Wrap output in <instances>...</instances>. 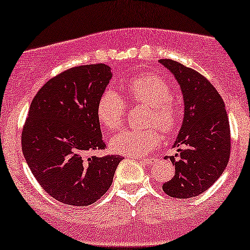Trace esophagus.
I'll return each instance as SVG.
<instances>
[{"label": "esophagus", "mask_w": 250, "mask_h": 250, "mask_svg": "<svg viewBox=\"0 0 250 250\" xmlns=\"http://www.w3.org/2000/svg\"><path fill=\"white\" fill-rule=\"evenodd\" d=\"M135 159H140V158H135ZM157 161V158L156 157H149V158H146V159H142V162L144 164L146 165H152L155 163V162Z\"/></svg>", "instance_id": "obj_1"}]
</instances>
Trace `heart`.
I'll list each match as a JSON object with an SVG mask.
<instances>
[{
  "label": "heart",
  "mask_w": 250,
  "mask_h": 250,
  "mask_svg": "<svg viewBox=\"0 0 250 250\" xmlns=\"http://www.w3.org/2000/svg\"><path fill=\"white\" fill-rule=\"evenodd\" d=\"M172 89L164 78L157 74H144L130 80L125 85V99L131 104L150 108L149 125H157L164 133H172L178 127L179 110L172 98ZM125 102L116 92L108 89L100 96L96 115L102 127L117 129L123 121ZM161 143L157 129L135 130L125 129L109 141L113 152L119 155L141 157L152 151Z\"/></svg>",
  "instance_id": "obj_1"
}]
</instances>
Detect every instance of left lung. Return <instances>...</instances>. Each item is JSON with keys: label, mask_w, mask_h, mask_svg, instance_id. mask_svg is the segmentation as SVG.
I'll use <instances>...</instances> for the list:
<instances>
[{"label": "left lung", "mask_w": 250, "mask_h": 250, "mask_svg": "<svg viewBox=\"0 0 250 250\" xmlns=\"http://www.w3.org/2000/svg\"><path fill=\"white\" fill-rule=\"evenodd\" d=\"M180 86L184 117L170 156L174 176L163 184L167 195L178 199L199 195L214 184L226 169L230 154V131L226 106L220 94L199 72L170 59L159 60Z\"/></svg>", "instance_id": "left-lung-1"}]
</instances>
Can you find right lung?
<instances>
[{"mask_svg":"<svg viewBox=\"0 0 250 250\" xmlns=\"http://www.w3.org/2000/svg\"><path fill=\"white\" fill-rule=\"evenodd\" d=\"M113 74L104 64L62 72L39 89L22 131V150L39 185L60 203L88 206L108 191L122 157L104 149L96 106Z\"/></svg>","mask_w":250,"mask_h":250,"instance_id":"add662e5","label":"right lung"}]
</instances>
